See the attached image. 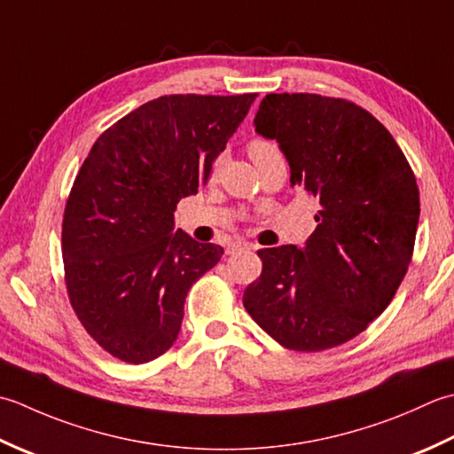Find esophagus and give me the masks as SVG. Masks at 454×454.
Here are the masks:
<instances>
[{
    "label": "esophagus",
    "mask_w": 454,
    "mask_h": 454,
    "mask_svg": "<svg viewBox=\"0 0 454 454\" xmlns=\"http://www.w3.org/2000/svg\"><path fill=\"white\" fill-rule=\"evenodd\" d=\"M247 248H251V245L245 243V240H235V243H231L227 247V254H235L239 251H247Z\"/></svg>",
    "instance_id": "obj_1"
}]
</instances>
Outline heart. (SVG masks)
<instances>
[{
    "label": "heart",
    "mask_w": 454,
    "mask_h": 454,
    "mask_svg": "<svg viewBox=\"0 0 454 454\" xmlns=\"http://www.w3.org/2000/svg\"><path fill=\"white\" fill-rule=\"evenodd\" d=\"M248 153H251V159H254L258 154H270V153H280V151L278 146H276V143L268 141V138H254L251 146H248Z\"/></svg>",
    "instance_id": "obj_1"
}]
</instances>
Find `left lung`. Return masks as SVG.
Masks as SVG:
<instances>
[{
  "instance_id": "8db88e82",
  "label": "left lung",
  "mask_w": 454,
  "mask_h": 454,
  "mask_svg": "<svg viewBox=\"0 0 454 454\" xmlns=\"http://www.w3.org/2000/svg\"><path fill=\"white\" fill-rule=\"evenodd\" d=\"M256 133L278 143L290 184L319 200L303 247L262 248L243 294L251 317L292 350H325L363 333L411 262L419 190L387 129L347 99L268 94Z\"/></svg>"
}]
</instances>
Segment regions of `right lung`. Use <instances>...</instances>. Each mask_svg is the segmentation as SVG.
<instances>
[{"instance_id":"1","label":"right lung","mask_w":454,"mask_h":454,"mask_svg":"<svg viewBox=\"0 0 454 454\" xmlns=\"http://www.w3.org/2000/svg\"><path fill=\"white\" fill-rule=\"evenodd\" d=\"M256 94L162 96L119 119L91 146L62 221L70 303L109 355L143 364L164 355L192 284L223 254L174 229Z\"/></svg>"}]
</instances>
